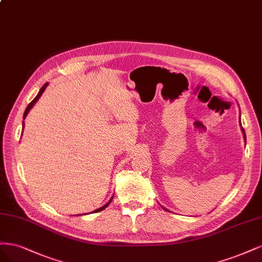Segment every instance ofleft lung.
<instances>
[{"instance_id": "8db88e82", "label": "left lung", "mask_w": 262, "mask_h": 262, "mask_svg": "<svg viewBox=\"0 0 262 262\" xmlns=\"http://www.w3.org/2000/svg\"><path fill=\"white\" fill-rule=\"evenodd\" d=\"M243 133L245 134V130H244V129H243ZM245 139H246V136H245Z\"/></svg>"}]
</instances>
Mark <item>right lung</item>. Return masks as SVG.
I'll use <instances>...</instances> for the list:
<instances>
[{
  "mask_svg": "<svg viewBox=\"0 0 262 262\" xmlns=\"http://www.w3.org/2000/svg\"><path fill=\"white\" fill-rule=\"evenodd\" d=\"M47 85H48V83H45V85L41 87L40 91L38 92V95H37V97H36L35 99H33L32 101H31V102H30V103L28 104V106L26 107V110H25V113H24V119H25V117H26V116H27V114H28V112H29V110H30V108H31V107L33 106V104H35V103L37 102V101H38V99H39V98H40V96L42 95V92H43V91H45V89H46ZM23 123H24V122H23ZM111 200H112V199H111ZM111 200H110V201L107 202V204H106L105 206H103V207H101L100 209H97V210H95V211H94V212L96 213V212H99V211H102L103 209H105V208H106V207H107V206L110 205V202H111Z\"/></svg>",
  "mask_w": 262,
  "mask_h": 262,
  "instance_id": "right-lung-1",
  "label": "right lung"
}]
</instances>
